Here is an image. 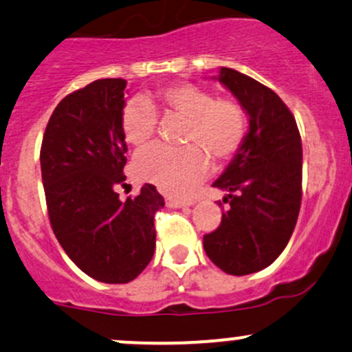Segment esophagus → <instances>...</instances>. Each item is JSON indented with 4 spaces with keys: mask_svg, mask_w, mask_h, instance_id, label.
Returning <instances> with one entry per match:
<instances>
[{
    "mask_svg": "<svg viewBox=\"0 0 352 352\" xmlns=\"http://www.w3.org/2000/svg\"><path fill=\"white\" fill-rule=\"evenodd\" d=\"M165 204L172 208H180V207H188V206H194V200H182V199H175V197H167L165 199Z\"/></svg>",
    "mask_w": 352,
    "mask_h": 352,
    "instance_id": "1",
    "label": "esophagus"
}]
</instances>
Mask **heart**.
I'll return each instance as SVG.
<instances>
[{
    "mask_svg": "<svg viewBox=\"0 0 352 352\" xmlns=\"http://www.w3.org/2000/svg\"><path fill=\"white\" fill-rule=\"evenodd\" d=\"M167 113L187 118L185 148L153 144L135 155L133 168L142 180L172 195H185L210 170L212 153L217 160L232 158L247 133L242 107L234 98H214L210 91L194 83H175L162 88L157 98H135L122 111V132L135 146L146 144L157 129L155 105ZM206 148L208 151L203 150Z\"/></svg>",
    "mask_w": 352,
    "mask_h": 352,
    "instance_id": "1",
    "label": "heart"
}]
</instances>
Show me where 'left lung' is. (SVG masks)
I'll use <instances>...</instances> for the list:
<instances>
[{"label": "left lung", "mask_w": 352, "mask_h": 352, "mask_svg": "<svg viewBox=\"0 0 352 352\" xmlns=\"http://www.w3.org/2000/svg\"><path fill=\"white\" fill-rule=\"evenodd\" d=\"M249 117L244 144L212 184L230 208L204 235L208 258L232 276L272 264L287 245L302 199V144L294 115L272 90L232 68L217 78Z\"/></svg>", "instance_id": "left-lung-1"}]
</instances>
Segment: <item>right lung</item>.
I'll use <instances>...</instances> for the list:
<instances>
[{"label": "right lung", "mask_w": 352, "mask_h": 352, "mask_svg": "<svg viewBox=\"0 0 352 352\" xmlns=\"http://www.w3.org/2000/svg\"><path fill=\"white\" fill-rule=\"evenodd\" d=\"M126 80L103 78L69 94L46 125L40 162L52 229L67 256L105 284L133 280L155 252V185L118 199L125 182L122 132Z\"/></svg>", "instance_id": "add662e5"}]
</instances>
